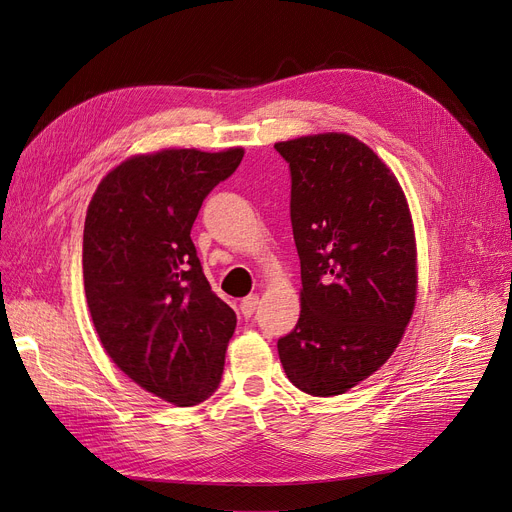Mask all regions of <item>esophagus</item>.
<instances>
[{"mask_svg": "<svg viewBox=\"0 0 512 512\" xmlns=\"http://www.w3.org/2000/svg\"><path fill=\"white\" fill-rule=\"evenodd\" d=\"M256 306H258V296H256V294H252V296H248V298H243V300H241L239 310H241V314L246 316V319H248V316H252V314H254Z\"/></svg>", "mask_w": 512, "mask_h": 512, "instance_id": "esophagus-1", "label": "esophagus"}]
</instances>
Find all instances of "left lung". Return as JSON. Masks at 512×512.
I'll list each match as a JSON object with an SVG mask.
<instances>
[{
    "instance_id": "left-lung-1",
    "label": "left lung",
    "mask_w": 512,
    "mask_h": 512,
    "mask_svg": "<svg viewBox=\"0 0 512 512\" xmlns=\"http://www.w3.org/2000/svg\"><path fill=\"white\" fill-rule=\"evenodd\" d=\"M289 164L302 289L296 329L277 342L287 379L339 396L394 354L417 300V243L404 191L346 133L275 143Z\"/></svg>"
}]
</instances>
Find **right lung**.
I'll list each match as a JSON object with an SVG mask.
<instances>
[{
	"instance_id": "1",
	"label": "right lung",
	"mask_w": 512,
	"mask_h": 512,
	"mask_svg": "<svg viewBox=\"0 0 512 512\" xmlns=\"http://www.w3.org/2000/svg\"><path fill=\"white\" fill-rule=\"evenodd\" d=\"M241 158V148L139 154L110 170L87 208L83 279L95 331L120 371L177 406L216 392L237 325L210 289L191 227Z\"/></svg>"
}]
</instances>
